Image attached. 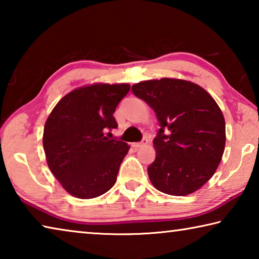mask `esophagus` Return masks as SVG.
Here are the masks:
<instances>
[{"instance_id":"1","label":"esophagus","mask_w":259,"mask_h":259,"mask_svg":"<svg viewBox=\"0 0 259 259\" xmlns=\"http://www.w3.org/2000/svg\"><path fill=\"white\" fill-rule=\"evenodd\" d=\"M147 143H148L147 139H143L142 142H139V143H133V144H131V146H133L134 148H136V150H137V148H140V147L145 146Z\"/></svg>"}]
</instances>
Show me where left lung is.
<instances>
[{
    "mask_svg": "<svg viewBox=\"0 0 259 259\" xmlns=\"http://www.w3.org/2000/svg\"><path fill=\"white\" fill-rule=\"evenodd\" d=\"M156 113L160 130L153 140L156 157L147 168L156 190L184 196L198 191L213 176L224 153L225 119L202 87L163 77L131 88Z\"/></svg>",
    "mask_w": 259,
    "mask_h": 259,
    "instance_id": "1",
    "label": "left lung"
}]
</instances>
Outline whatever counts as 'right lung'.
Returning <instances> with one entry per match:
<instances>
[{"label":"right lung","instance_id":"add662e5","mask_svg":"<svg viewBox=\"0 0 259 259\" xmlns=\"http://www.w3.org/2000/svg\"><path fill=\"white\" fill-rule=\"evenodd\" d=\"M130 84L94 83L64 96L48 116L43 131L47 163L60 185L78 199L111 190L130 146L105 137L115 129L113 113Z\"/></svg>","mask_w":259,"mask_h":259}]
</instances>
